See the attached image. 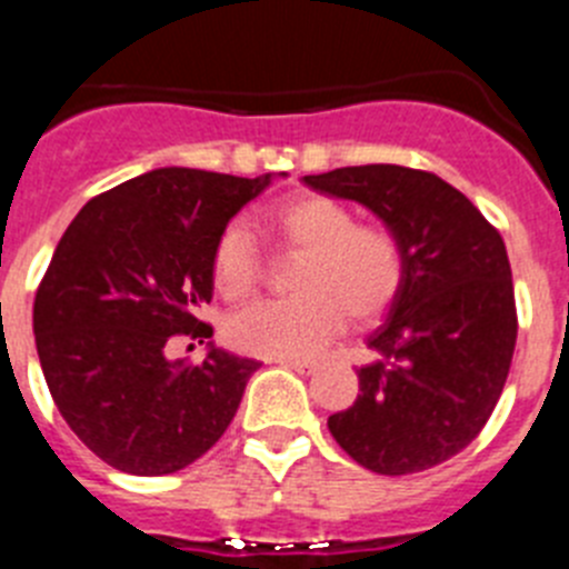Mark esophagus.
I'll return each mask as SVG.
<instances>
[{
	"label": "esophagus",
	"instance_id": "34e87169",
	"mask_svg": "<svg viewBox=\"0 0 569 569\" xmlns=\"http://www.w3.org/2000/svg\"><path fill=\"white\" fill-rule=\"evenodd\" d=\"M279 365L290 367V370H296V373H313L316 370L313 361H299V359H279Z\"/></svg>",
	"mask_w": 569,
	"mask_h": 569
}]
</instances>
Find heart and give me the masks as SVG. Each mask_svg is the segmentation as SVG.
Returning a JSON list of instances; mask_svg holds the SVG:
<instances>
[{
	"instance_id": "1",
	"label": "heart",
	"mask_w": 569,
	"mask_h": 569,
	"mask_svg": "<svg viewBox=\"0 0 569 569\" xmlns=\"http://www.w3.org/2000/svg\"><path fill=\"white\" fill-rule=\"evenodd\" d=\"M281 248L299 253L293 299L259 301L228 321L236 350L261 359H310L345 325L379 319L407 276L401 239L385 224H359L330 196H299L264 216ZM213 284L228 301L259 290L261 253L244 224H228L213 248Z\"/></svg>"
}]
</instances>
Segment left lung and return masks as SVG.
Listing matches in <instances>:
<instances>
[{"instance_id":"obj_1","label":"left lung","mask_w":569,"mask_h":569,"mask_svg":"<svg viewBox=\"0 0 569 569\" xmlns=\"http://www.w3.org/2000/svg\"><path fill=\"white\" fill-rule=\"evenodd\" d=\"M353 199L401 239L407 276L367 345L359 396L328 419L353 461L381 476L421 472L461 453L490 419L516 350L505 239L461 190L427 170L359 164L305 176Z\"/></svg>"}]
</instances>
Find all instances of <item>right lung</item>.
I'll list each match as a JSON object with an SVG mask.
<instances>
[{
    "label": "right lung",
    "mask_w": 569,
    "mask_h": 569,
    "mask_svg": "<svg viewBox=\"0 0 569 569\" xmlns=\"http://www.w3.org/2000/svg\"><path fill=\"white\" fill-rule=\"evenodd\" d=\"M270 184L159 168L93 196L39 281L33 336L48 390L88 450L133 476H168L222 439L256 359L210 345L199 365L168 359L173 336L204 339L213 248Z\"/></svg>",
    "instance_id": "right-lung-1"
}]
</instances>
